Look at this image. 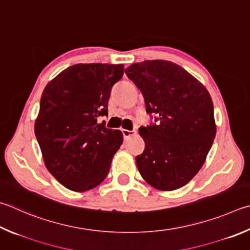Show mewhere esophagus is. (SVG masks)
I'll return each mask as SVG.
<instances>
[{
  "label": "esophagus",
  "mask_w": 250,
  "mask_h": 250,
  "mask_svg": "<svg viewBox=\"0 0 250 250\" xmlns=\"http://www.w3.org/2000/svg\"><path fill=\"white\" fill-rule=\"evenodd\" d=\"M122 134H124L125 139H129L130 137H132V135L137 134V130H125V129H122Z\"/></svg>",
  "instance_id": "34e87169"
}]
</instances>
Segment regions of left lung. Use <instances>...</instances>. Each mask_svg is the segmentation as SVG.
Masks as SVG:
<instances>
[{
  "label": "left lung",
  "instance_id": "obj_1",
  "mask_svg": "<svg viewBox=\"0 0 250 250\" xmlns=\"http://www.w3.org/2000/svg\"><path fill=\"white\" fill-rule=\"evenodd\" d=\"M125 74L141 90L156 124L141 126L144 152L135 157L152 187L171 191L188 184L204 164L215 138L210 94L184 67L166 60L133 63Z\"/></svg>",
  "mask_w": 250,
  "mask_h": 250
}]
</instances>
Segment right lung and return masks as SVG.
<instances>
[{
  "label": "right lung",
  "instance_id": "right-lung-1",
  "mask_svg": "<svg viewBox=\"0 0 250 250\" xmlns=\"http://www.w3.org/2000/svg\"><path fill=\"white\" fill-rule=\"evenodd\" d=\"M122 75L124 64L79 63L43 89L35 134L47 169L72 191L97 187L122 144L120 130L97 122L108 115L111 87Z\"/></svg>",
  "mask_w": 250,
  "mask_h": 250
}]
</instances>
